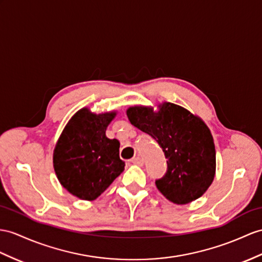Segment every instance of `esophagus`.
<instances>
[{
  "mask_svg": "<svg viewBox=\"0 0 262 262\" xmlns=\"http://www.w3.org/2000/svg\"><path fill=\"white\" fill-rule=\"evenodd\" d=\"M131 162L133 163V164H137V165H140V167H141V165H143V160L140 157H135L133 159H131Z\"/></svg>",
  "mask_w": 262,
  "mask_h": 262,
  "instance_id": "esophagus-1",
  "label": "esophagus"
}]
</instances>
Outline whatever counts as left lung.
Masks as SVG:
<instances>
[{
  "instance_id": "obj_1",
  "label": "left lung",
  "mask_w": 262,
  "mask_h": 262,
  "mask_svg": "<svg viewBox=\"0 0 262 262\" xmlns=\"http://www.w3.org/2000/svg\"><path fill=\"white\" fill-rule=\"evenodd\" d=\"M126 116L164 152L167 172L156 186L168 200L187 205L206 192L214 179L215 149L211 132L200 118L170 102L159 105L158 112L131 106Z\"/></svg>"
}]
</instances>
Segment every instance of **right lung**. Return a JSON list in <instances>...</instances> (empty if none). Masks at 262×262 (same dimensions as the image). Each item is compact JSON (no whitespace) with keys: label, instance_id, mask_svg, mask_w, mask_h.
<instances>
[{"label":"right lung","instance_id":"add662e5","mask_svg":"<svg viewBox=\"0 0 262 262\" xmlns=\"http://www.w3.org/2000/svg\"><path fill=\"white\" fill-rule=\"evenodd\" d=\"M116 112H76L57 140L53 165L57 179L70 193L82 200H94L124 170L119 156L120 142L105 136Z\"/></svg>","mask_w":262,"mask_h":262}]
</instances>
